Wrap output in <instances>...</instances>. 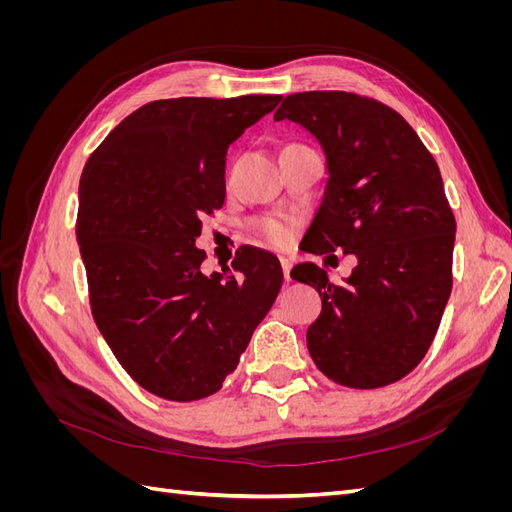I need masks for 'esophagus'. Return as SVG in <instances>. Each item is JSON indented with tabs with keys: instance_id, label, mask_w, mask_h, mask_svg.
<instances>
[{
	"instance_id": "34e87169",
	"label": "esophagus",
	"mask_w": 512,
	"mask_h": 512,
	"mask_svg": "<svg viewBox=\"0 0 512 512\" xmlns=\"http://www.w3.org/2000/svg\"><path fill=\"white\" fill-rule=\"evenodd\" d=\"M280 262H282V269H284V280H286V282H290V269H292V260H290V258H286V256H282V258H280Z\"/></svg>"
}]
</instances>
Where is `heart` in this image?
Masks as SVG:
<instances>
[{
  "mask_svg": "<svg viewBox=\"0 0 512 512\" xmlns=\"http://www.w3.org/2000/svg\"><path fill=\"white\" fill-rule=\"evenodd\" d=\"M254 230L273 245H284L290 239V228L280 218H260L254 222Z\"/></svg>",
  "mask_w": 512,
  "mask_h": 512,
  "instance_id": "b5f03b06",
  "label": "heart"
}]
</instances>
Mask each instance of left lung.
<instances>
[{"label": "left lung", "mask_w": 512, "mask_h": 512, "mask_svg": "<svg viewBox=\"0 0 512 512\" xmlns=\"http://www.w3.org/2000/svg\"><path fill=\"white\" fill-rule=\"evenodd\" d=\"M282 119L312 132L327 156V190L305 250L359 258L346 284L314 262L290 271L322 297L307 350L342 386L393 384L423 361L453 288L457 224L440 168L410 123L374 98L305 91L284 98Z\"/></svg>", "instance_id": "left-lung-1"}]
</instances>
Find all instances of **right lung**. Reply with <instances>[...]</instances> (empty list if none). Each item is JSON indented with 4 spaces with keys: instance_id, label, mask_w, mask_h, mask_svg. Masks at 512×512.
I'll return each mask as SVG.
<instances>
[{
    "instance_id": "add662e5",
    "label": "right lung",
    "mask_w": 512,
    "mask_h": 512,
    "mask_svg": "<svg viewBox=\"0 0 512 512\" xmlns=\"http://www.w3.org/2000/svg\"><path fill=\"white\" fill-rule=\"evenodd\" d=\"M282 96L170 98L138 108L91 153L79 185L76 241L89 305L130 378L168 401L218 393L284 273L271 252L241 247L205 275L194 245L222 209L226 151Z\"/></svg>"
}]
</instances>
